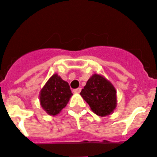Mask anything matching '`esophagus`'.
<instances>
[{"label":"esophagus","mask_w":157,"mask_h":157,"mask_svg":"<svg viewBox=\"0 0 157 157\" xmlns=\"http://www.w3.org/2000/svg\"><path fill=\"white\" fill-rule=\"evenodd\" d=\"M80 92H81V88H77L73 90V93H75V94H79Z\"/></svg>","instance_id":"34e87169"}]
</instances>
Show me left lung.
I'll use <instances>...</instances> for the list:
<instances>
[{
	"label": "left lung",
	"instance_id": "left-lung-1",
	"mask_svg": "<svg viewBox=\"0 0 157 157\" xmlns=\"http://www.w3.org/2000/svg\"><path fill=\"white\" fill-rule=\"evenodd\" d=\"M80 95L90 105L91 110L102 117L112 114L117 106L116 88L101 75H93Z\"/></svg>",
	"mask_w": 157,
	"mask_h": 157
}]
</instances>
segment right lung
Here are the masks:
<instances>
[{"label": "right lung", "mask_w": 157, "mask_h": 157, "mask_svg": "<svg viewBox=\"0 0 157 157\" xmlns=\"http://www.w3.org/2000/svg\"><path fill=\"white\" fill-rule=\"evenodd\" d=\"M72 95L68 82L54 74L40 91V105L47 114L55 116L66 107Z\"/></svg>", "instance_id": "1"}]
</instances>
